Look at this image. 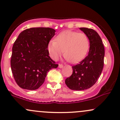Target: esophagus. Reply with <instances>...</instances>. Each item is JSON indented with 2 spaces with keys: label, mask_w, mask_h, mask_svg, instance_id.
<instances>
[{
  "label": "esophagus",
  "mask_w": 120,
  "mask_h": 120,
  "mask_svg": "<svg viewBox=\"0 0 120 120\" xmlns=\"http://www.w3.org/2000/svg\"><path fill=\"white\" fill-rule=\"evenodd\" d=\"M59 68H63V64H59Z\"/></svg>",
  "instance_id": "obj_1"
}]
</instances>
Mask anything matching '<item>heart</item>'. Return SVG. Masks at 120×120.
Segmentation results:
<instances>
[{
  "mask_svg": "<svg viewBox=\"0 0 120 120\" xmlns=\"http://www.w3.org/2000/svg\"><path fill=\"white\" fill-rule=\"evenodd\" d=\"M90 47L86 34L83 33L67 30L55 38V41H49L48 45L51 57L57 60L63 55L70 63L77 64L85 58Z\"/></svg>",
  "mask_w": 120,
  "mask_h": 120,
  "instance_id": "heart-1",
  "label": "heart"
}]
</instances>
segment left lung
<instances>
[{
	"label": "left lung",
	"instance_id": "left-lung-1",
	"mask_svg": "<svg viewBox=\"0 0 120 120\" xmlns=\"http://www.w3.org/2000/svg\"><path fill=\"white\" fill-rule=\"evenodd\" d=\"M88 37L90 49L88 55L72 67L73 73L65 79V84L73 90H84L93 86L100 77L104 66V47L101 38L94 30L79 28Z\"/></svg>",
	"mask_w": 120,
	"mask_h": 120
}]
</instances>
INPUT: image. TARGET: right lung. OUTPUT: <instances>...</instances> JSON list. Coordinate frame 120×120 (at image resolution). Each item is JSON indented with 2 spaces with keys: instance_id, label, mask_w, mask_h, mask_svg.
Wrapping results in <instances>:
<instances>
[{
  "instance_id": "add662e5",
  "label": "right lung",
  "mask_w": 120,
  "mask_h": 120,
  "mask_svg": "<svg viewBox=\"0 0 120 120\" xmlns=\"http://www.w3.org/2000/svg\"><path fill=\"white\" fill-rule=\"evenodd\" d=\"M55 32L49 27H32L19 34L12 47L11 67L21 88L37 90L45 82L49 70L58 67L49 56L47 49Z\"/></svg>"
}]
</instances>
